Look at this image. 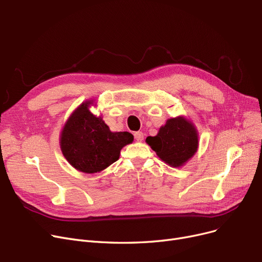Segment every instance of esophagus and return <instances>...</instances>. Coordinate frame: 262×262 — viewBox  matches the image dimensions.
Instances as JSON below:
<instances>
[{
  "mask_svg": "<svg viewBox=\"0 0 262 262\" xmlns=\"http://www.w3.org/2000/svg\"><path fill=\"white\" fill-rule=\"evenodd\" d=\"M134 137H135V139H136L137 141H142L144 135H143L142 132H136V133L134 134Z\"/></svg>",
  "mask_w": 262,
  "mask_h": 262,
  "instance_id": "1",
  "label": "esophagus"
}]
</instances>
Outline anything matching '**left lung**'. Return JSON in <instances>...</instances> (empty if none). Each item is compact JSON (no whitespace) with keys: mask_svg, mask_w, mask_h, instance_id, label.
<instances>
[{"mask_svg":"<svg viewBox=\"0 0 262 262\" xmlns=\"http://www.w3.org/2000/svg\"><path fill=\"white\" fill-rule=\"evenodd\" d=\"M145 141L162 161L180 168L196 153L199 135L190 121L177 117L169 119L155 137L149 136Z\"/></svg>","mask_w":262,"mask_h":262,"instance_id":"8db88e82","label":"left lung"}]
</instances>
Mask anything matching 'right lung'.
Here are the masks:
<instances>
[{
  "label": "right lung",
  "mask_w": 262,
  "mask_h": 262,
  "mask_svg": "<svg viewBox=\"0 0 262 262\" xmlns=\"http://www.w3.org/2000/svg\"><path fill=\"white\" fill-rule=\"evenodd\" d=\"M92 101L80 104L69 117L60 135L64 158L76 170L96 173L105 170L120 157L122 147L134 140L128 132H112L101 117L89 107Z\"/></svg>",
  "instance_id": "right-lung-1"
}]
</instances>
